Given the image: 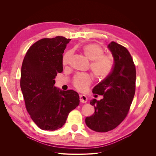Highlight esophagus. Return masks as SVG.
<instances>
[{"label": "esophagus", "instance_id": "34e87169", "mask_svg": "<svg viewBox=\"0 0 156 156\" xmlns=\"http://www.w3.org/2000/svg\"><path fill=\"white\" fill-rule=\"evenodd\" d=\"M79 98H80V101H81V103H86L87 102V97L86 96L84 95H82V94H81V95L79 96Z\"/></svg>", "mask_w": 156, "mask_h": 156}]
</instances>
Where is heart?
<instances>
[{
    "instance_id": "heart-1",
    "label": "heart",
    "mask_w": 156,
    "mask_h": 156,
    "mask_svg": "<svg viewBox=\"0 0 156 156\" xmlns=\"http://www.w3.org/2000/svg\"><path fill=\"white\" fill-rule=\"evenodd\" d=\"M82 53L85 57L90 60V69L94 77L98 81H103L107 79L114 68V58L110 55H105L104 50L96 44H91L84 46ZM72 52L68 51L62 57V64L67 65L72 56ZM92 81V76L89 73H78L75 75L72 84L73 87L79 91H85L88 88Z\"/></svg>"
}]
</instances>
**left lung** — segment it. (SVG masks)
Wrapping results in <instances>:
<instances>
[{"label": "left lung", "mask_w": 156, "mask_h": 156, "mask_svg": "<svg viewBox=\"0 0 156 156\" xmlns=\"http://www.w3.org/2000/svg\"><path fill=\"white\" fill-rule=\"evenodd\" d=\"M108 48L114 57V68L109 76L93 88V94L103 98L90 101L95 112L85 119L90 129L101 133L114 129L125 119L135 92L136 69L129 52L115 41Z\"/></svg>", "instance_id": "1"}]
</instances>
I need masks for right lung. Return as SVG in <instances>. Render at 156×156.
Returning <instances> with one entry per match:
<instances>
[{
	"label": "right lung",
	"mask_w": 156,
	"mask_h": 156,
	"mask_svg": "<svg viewBox=\"0 0 156 156\" xmlns=\"http://www.w3.org/2000/svg\"><path fill=\"white\" fill-rule=\"evenodd\" d=\"M70 39L43 38L28 49L21 66L20 86L32 120L43 130H56L79 105V94L60 90L54 79L63 71L62 54Z\"/></svg>",
	"instance_id": "add662e5"
}]
</instances>
